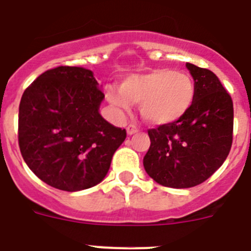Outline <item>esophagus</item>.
I'll return each instance as SVG.
<instances>
[{
    "label": "esophagus",
    "mask_w": 251,
    "mask_h": 251,
    "mask_svg": "<svg viewBox=\"0 0 251 251\" xmlns=\"http://www.w3.org/2000/svg\"><path fill=\"white\" fill-rule=\"evenodd\" d=\"M138 130H139V128H138L137 126H135V124H129V126H128V127H127V133L129 135L134 134V133H137Z\"/></svg>",
    "instance_id": "esophagus-1"
}]
</instances>
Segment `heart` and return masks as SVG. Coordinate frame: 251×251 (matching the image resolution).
I'll return each mask as SVG.
<instances>
[{
	"label": "heart",
	"mask_w": 251,
	"mask_h": 251,
	"mask_svg": "<svg viewBox=\"0 0 251 251\" xmlns=\"http://www.w3.org/2000/svg\"><path fill=\"white\" fill-rule=\"evenodd\" d=\"M108 100L128 110L130 103H141L144 121L155 126L173 123L190 109L195 100V84L190 75L173 70H155L127 78L121 93L109 89Z\"/></svg>",
	"instance_id": "b5f03b06"
}]
</instances>
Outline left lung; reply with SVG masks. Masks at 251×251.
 Segmentation results:
<instances>
[{
    "instance_id": "1",
    "label": "left lung",
    "mask_w": 251,
    "mask_h": 251,
    "mask_svg": "<svg viewBox=\"0 0 251 251\" xmlns=\"http://www.w3.org/2000/svg\"><path fill=\"white\" fill-rule=\"evenodd\" d=\"M195 84L190 109L173 123L149 129L143 165L151 178L169 188H192L222 167L233 143L230 94L206 68L187 63Z\"/></svg>"
}]
</instances>
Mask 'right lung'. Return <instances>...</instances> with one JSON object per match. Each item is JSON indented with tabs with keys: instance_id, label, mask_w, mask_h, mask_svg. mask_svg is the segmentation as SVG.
<instances>
[{
	"instance_id": "obj_1",
	"label": "right lung",
	"mask_w": 251,
	"mask_h": 251,
	"mask_svg": "<svg viewBox=\"0 0 251 251\" xmlns=\"http://www.w3.org/2000/svg\"><path fill=\"white\" fill-rule=\"evenodd\" d=\"M104 93L83 67L46 71L22 94L18 144L25 162L50 187L78 192L97 185L127 137L98 109Z\"/></svg>"
}]
</instances>
